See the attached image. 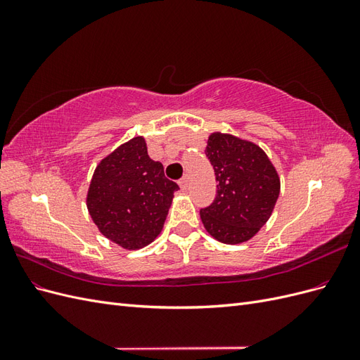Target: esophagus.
<instances>
[{"instance_id":"esophagus-1","label":"esophagus","mask_w":360,"mask_h":360,"mask_svg":"<svg viewBox=\"0 0 360 360\" xmlns=\"http://www.w3.org/2000/svg\"><path fill=\"white\" fill-rule=\"evenodd\" d=\"M179 184H180V188H181V191H186V189L189 188V177H188V176H184L183 179H180Z\"/></svg>"}]
</instances>
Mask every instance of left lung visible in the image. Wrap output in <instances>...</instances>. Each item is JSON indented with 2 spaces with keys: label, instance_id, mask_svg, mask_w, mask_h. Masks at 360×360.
Returning a JSON list of instances; mask_svg holds the SVG:
<instances>
[{
  "label": "left lung",
  "instance_id": "1",
  "mask_svg": "<svg viewBox=\"0 0 360 360\" xmlns=\"http://www.w3.org/2000/svg\"><path fill=\"white\" fill-rule=\"evenodd\" d=\"M205 155L217 192L213 204L200 212L204 228L221 243L250 240L269 221L279 197L275 165L252 141L222 132L209 135Z\"/></svg>",
  "mask_w": 360,
  "mask_h": 360
}]
</instances>
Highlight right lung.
<instances>
[{"mask_svg": "<svg viewBox=\"0 0 360 360\" xmlns=\"http://www.w3.org/2000/svg\"><path fill=\"white\" fill-rule=\"evenodd\" d=\"M177 183L148 156L144 136L118 146L96 167L86 209L108 240L127 250L150 245L160 234Z\"/></svg>", "mask_w": 360, "mask_h": 360, "instance_id": "add662e5", "label": "right lung"}]
</instances>
